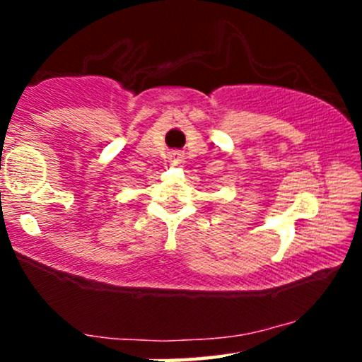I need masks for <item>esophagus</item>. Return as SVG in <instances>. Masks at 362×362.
<instances>
[{
  "label": "esophagus",
  "instance_id": "obj_1",
  "mask_svg": "<svg viewBox=\"0 0 362 362\" xmlns=\"http://www.w3.org/2000/svg\"><path fill=\"white\" fill-rule=\"evenodd\" d=\"M180 161V155L178 153H173V163H178Z\"/></svg>",
  "mask_w": 362,
  "mask_h": 362
}]
</instances>
